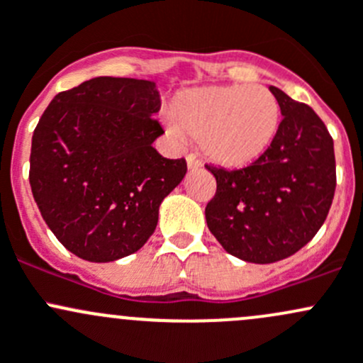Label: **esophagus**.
<instances>
[{"mask_svg": "<svg viewBox=\"0 0 363 363\" xmlns=\"http://www.w3.org/2000/svg\"><path fill=\"white\" fill-rule=\"evenodd\" d=\"M186 166H189V169H199V167L203 166V162H201L194 154H189L186 155Z\"/></svg>", "mask_w": 363, "mask_h": 363, "instance_id": "esophagus-1", "label": "esophagus"}]
</instances>
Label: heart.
I'll use <instances>...</instances> for the list:
<instances>
[{
	"instance_id": "obj_1",
	"label": "heart",
	"mask_w": 363,
	"mask_h": 363,
	"mask_svg": "<svg viewBox=\"0 0 363 363\" xmlns=\"http://www.w3.org/2000/svg\"><path fill=\"white\" fill-rule=\"evenodd\" d=\"M169 117L178 133L201 140L209 160L241 167L255 162L274 141L279 104L262 85H208L178 94Z\"/></svg>"
}]
</instances>
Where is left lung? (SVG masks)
<instances>
[{
	"label": "left lung",
	"instance_id": "obj_1",
	"mask_svg": "<svg viewBox=\"0 0 363 363\" xmlns=\"http://www.w3.org/2000/svg\"><path fill=\"white\" fill-rule=\"evenodd\" d=\"M281 110L274 141L241 169L208 166L215 197L208 229L227 253L272 264L308 245L330 209L335 192L334 140L311 106L269 87Z\"/></svg>",
	"mask_w": 363,
	"mask_h": 363
}]
</instances>
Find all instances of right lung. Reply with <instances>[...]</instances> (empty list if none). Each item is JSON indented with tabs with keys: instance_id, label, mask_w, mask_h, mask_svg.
Masks as SVG:
<instances>
[{
	"instance_id": "1",
	"label": "right lung",
	"mask_w": 363,
	"mask_h": 363,
	"mask_svg": "<svg viewBox=\"0 0 363 363\" xmlns=\"http://www.w3.org/2000/svg\"><path fill=\"white\" fill-rule=\"evenodd\" d=\"M155 82L98 77L59 92L33 133L29 183L48 229L89 262H113L154 234L159 206L186 173L185 159L152 147Z\"/></svg>"
}]
</instances>
